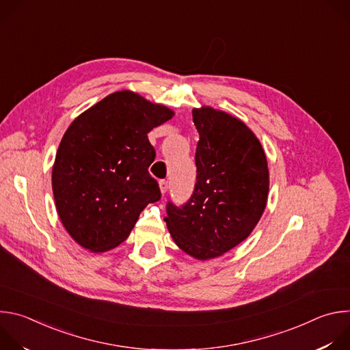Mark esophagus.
Instances as JSON below:
<instances>
[{
	"mask_svg": "<svg viewBox=\"0 0 350 350\" xmlns=\"http://www.w3.org/2000/svg\"><path fill=\"white\" fill-rule=\"evenodd\" d=\"M159 188H161V192H162V193H166V191H167V188H169L167 181H165V180L159 181Z\"/></svg>",
	"mask_w": 350,
	"mask_h": 350,
	"instance_id": "1",
	"label": "esophagus"
}]
</instances>
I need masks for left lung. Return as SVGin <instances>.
<instances>
[{"instance_id": "8db88e82", "label": "left lung", "mask_w": 350, "mask_h": 350, "mask_svg": "<svg viewBox=\"0 0 350 350\" xmlns=\"http://www.w3.org/2000/svg\"><path fill=\"white\" fill-rule=\"evenodd\" d=\"M199 133L196 183L183 206L167 204L165 219L176 245L198 260L219 258L246 239L267 204L263 146L242 120L211 107L192 109Z\"/></svg>"}]
</instances>
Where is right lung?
<instances>
[{"label": "right lung", "mask_w": 350, "mask_h": 350, "mask_svg": "<svg viewBox=\"0 0 350 350\" xmlns=\"http://www.w3.org/2000/svg\"><path fill=\"white\" fill-rule=\"evenodd\" d=\"M174 116L137 92L109 94L79 115L62 137L53 192L69 235L90 252L122 243L161 189L148 167L155 149L148 133Z\"/></svg>", "instance_id": "right-lung-1"}]
</instances>
